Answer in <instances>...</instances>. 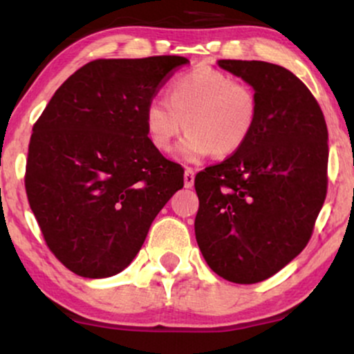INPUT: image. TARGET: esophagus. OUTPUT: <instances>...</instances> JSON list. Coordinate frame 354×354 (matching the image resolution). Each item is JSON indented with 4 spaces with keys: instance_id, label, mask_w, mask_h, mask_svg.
<instances>
[{
    "instance_id": "34e87169",
    "label": "esophagus",
    "mask_w": 354,
    "mask_h": 354,
    "mask_svg": "<svg viewBox=\"0 0 354 354\" xmlns=\"http://www.w3.org/2000/svg\"><path fill=\"white\" fill-rule=\"evenodd\" d=\"M193 185H194L193 168H186L185 169V186H186V188H193Z\"/></svg>"
}]
</instances>
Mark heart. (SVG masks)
I'll return each mask as SVG.
<instances>
[{
  "label": "heart",
  "instance_id": "obj_1",
  "mask_svg": "<svg viewBox=\"0 0 354 354\" xmlns=\"http://www.w3.org/2000/svg\"><path fill=\"white\" fill-rule=\"evenodd\" d=\"M168 101L153 98L145 106V129L158 151L171 149L183 129H188L178 146L186 161L214 153L231 156L248 143L258 121V96L250 84L236 81L214 68L200 66L169 81Z\"/></svg>",
  "mask_w": 354,
  "mask_h": 354
}]
</instances>
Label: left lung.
I'll use <instances>...</instances> for the list:
<instances>
[{
	"label": "left lung",
	"instance_id": "obj_1",
	"mask_svg": "<svg viewBox=\"0 0 354 354\" xmlns=\"http://www.w3.org/2000/svg\"><path fill=\"white\" fill-rule=\"evenodd\" d=\"M218 64L254 88L258 121L238 153L194 178V233L214 273L253 284L278 273L310 241L328 189V128L318 101L286 68Z\"/></svg>",
	"mask_w": 354,
	"mask_h": 354
}]
</instances>
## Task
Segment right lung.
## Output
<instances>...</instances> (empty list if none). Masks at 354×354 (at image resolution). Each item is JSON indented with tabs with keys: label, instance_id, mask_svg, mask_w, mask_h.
<instances>
[{
	"label": "right lung",
	"instance_id": "add662e5",
	"mask_svg": "<svg viewBox=\"0 0 354 354\" xmlns=\"http://www.w3.org/2000/svg\"><path fill=\"white\" fill-rule=\"evenodd\" d=\"M183 56L95 59L56 89L28 146L24 188L48 248L83 278L123 271L183 188L181 165L149 143L145 106Z\"/></svg>",
	"mask_w": 354,
	"mask_h": 354
}]
</instances>
